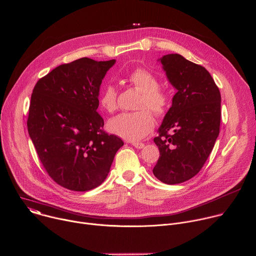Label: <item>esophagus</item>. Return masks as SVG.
<instances>
[{"instance_id":"34e87169","label":"esophagus","mask_w":256,"mask_h":256,"mask_svg":"<svg viewBox=\"0 0 256 256\" xmlns=\"http://www.w3.org/2000/svg\"><path fill=\"white\" fill-rule=\"evenodd\" d=\"M132 144L136 149H142L144 147V142H132Z\"/></svg>"}]
</instances>
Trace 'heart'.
Instances as JSON below:
<instances>
[{
    "instance_id": "1",
    "label": "heart",
    "mask_w": 256,
    "mask_h": 256,
    "mask_svg": "<svg viewBox=\"0 0 256 256\" xmlns=\"http://www.w3.org/2000/svg\"><path fill=\"white\" fill-rule=\"evenodd\" d=\"M130 82L142 92V97L138 104L136 112L122 114L108 122V130L112 134L128 140H138L148 136L154 128L155 120L151 112L162 116L166 112L169 105L167 93L160 90L159 79L146 70H134ZM99 104L103 110L112 114L118 108V93L116 87L107 85L99 96Z\"/></svg>"
}]
</instances>
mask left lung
I'll use <instances>...</instances> for the list:
<instances>
[{
  "label": "left lung",
  "mask_w": 256,
  "mask_h": 256,
  "mask_svg": "<svg viewBox=\"0 0 256 256\" xmlns=\"http://www.w3.org/2000/svg\"><path fill=\"white\" fill-rule=\"evenodd\" d=\"M176 89L154 142L160 157L154 175L177 184L196 175L210 156L220 132L221 94L210 72L182 56L159 58Z\"/></svg>",
  "instance_id": "8db88e82"
}]
</instances>
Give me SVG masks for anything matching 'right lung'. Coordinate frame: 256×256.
<instances>
[{
    "label": "right lung",
    "mask_w": 256,
    "mask_h": 256,
    "mask_svg": "<svg viewBox=\"0 0 256 256\" xmlns=\"http://www.w3.org/2000/svg\"><path fill=\"white\" fill-rule=\"evenodd\" d=\"M116 60L82 58L64 64L36 83L27 128L40 162L60 186L87 192L107 177L122 138L103 130L99 90Z\"/></svg>",
    "instance_id": "obj_1"
}]
</instances>
